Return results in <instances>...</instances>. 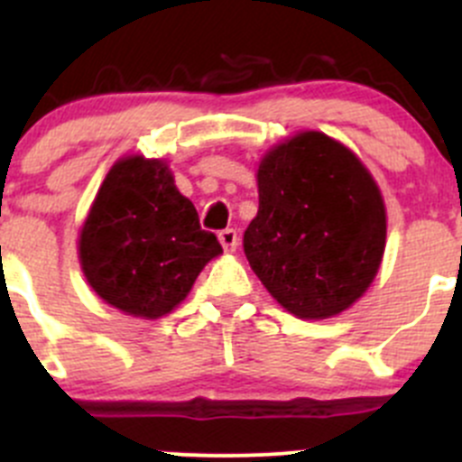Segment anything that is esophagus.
<instances>
[{
	"label": "esophagus",
	"instance_id": "esophagus-1",
	"mask_svg": "<svg viewBox=\"0 0 462 462\" xmlns=\"http://www.w3.org/2000/svg\"><path fill=\"white\" fill-rule=\"evenodd\" d=\"M218 241H221V245H223V250H226V253H235L236 244H239V239H236V230H232V227H227V230H221V232H218Z\"/></svg>",
	"mask_w": 462,
	"mask_h": 462
}]
</instances>
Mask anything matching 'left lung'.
Returning a JSON list of instances; mask_svg holds the SVG:
<instances>
[{"mask_svg":"<svg viewBox=\"0 0 462 462\" xmlns=\"http://www.w3.org/2000/svg\"><path fill=\"white\" fill-rule=\"evenodd\" d=\"M259 212L244 235L250 268L300 319L351 309L374 283L386 208L365 162L321 132H300L261 156Z\"/></svg>","mask_w":462,"mask_h":462,"instance_id":"left-lung-1","label":"left lung"}]
</instances>
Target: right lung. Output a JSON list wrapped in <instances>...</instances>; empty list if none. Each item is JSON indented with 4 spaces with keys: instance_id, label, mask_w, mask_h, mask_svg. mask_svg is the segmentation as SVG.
Returning <instances> with one entry per match:
<instances>
[{
    "instance_id": "obj_1",
    "label": "right lung",
    "mask_w": 462,
    "mask_h": 462,
    "mask_svg": "<svg viewBox=\"0 0 462 462\" xmlns=\"http://www.w3.org/2000/svg\"><path fill=\"white\" fill-rule=\"evenodd\" d=\"M223 250L162 158L132 153L111 165L78 236L88 286L125 315L158 319L188 297Z\"/></svg>"
}]
</instances>
